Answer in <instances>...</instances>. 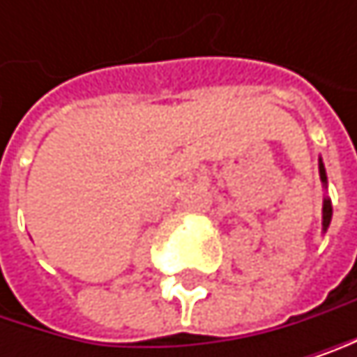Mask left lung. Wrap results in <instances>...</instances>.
I'll use <instances>...</instances> for the list:
<instances>
[{
	"instance_id": "left-lung-1",
	"label": "left lung",
	"mask_w": 357,
	"mask_h": 357,
	"mask_svg": "<svg viewBox=\"0 0 357 357\" xmlns=\"http://www.w3.org/2000/svg\"><path fill=\"white\" fill-rule=\"evenodd\" d=\"M319 177H321L324 188H328V175H326V167H324L321 158H319ZM330 222H332V201H330V197H324V210H321V231L324 233L328 231Z\"/></svg>"
}]
</instances>
